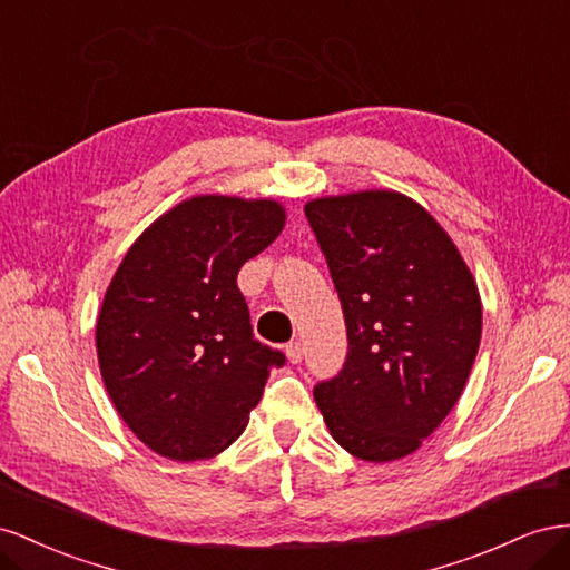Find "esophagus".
<instances>
[{"mask_svg":"<svg viewBox=\"0 0 570 570\" xmlns=\"http://www.w3.org/2000/svg\"><path fill=\"white\" fill-rule=\"evenodd\" d=\"M286 357L288 363H301L303 361V344L301 341H291V344H286Z\"/></svg>","mask_w":570,"mask_h":570,"instance_id":"34e87169","label":"esophagus"}]
</instances>
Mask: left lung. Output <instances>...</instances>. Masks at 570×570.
<instances>
[{
  "instance_id": "left-lung-1",
  "label": "left lung",
  "mask_w": 570,
  "mask_h": 570,
  "mask_svg": "<svg viewBox=\"0 0 570 570\" xmlns=\"http://www.w3.org/2000/svg\"><path fill=\"white\" fill-rule=\"evenodd\" d=\"M346 320L348 353L315 386L324 422L355 459L417 451L456 405L480 348L482 303L459 248L396 190L305 205Z\"/></svg>"
}]
</instances>
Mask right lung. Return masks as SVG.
<instances>
[{
    "label": "right lung",
    "mask_w": 570,
    "mask_h": 570,
    "mask_svg": "<svg viewBox=\"0 0 570 570\" xmlns=\"http://www.w3.org/2000/svg\"><path fill=\"white\" fill-rule=\"evenodd\" d=\"M276 200L195 195L128 248L95 327L114 409L171 461L213 459L246 430L284 353L253 336L238 269L282 234Z\"/></svg>",
    "instance_id": "add662e5"
}]
</instances>
